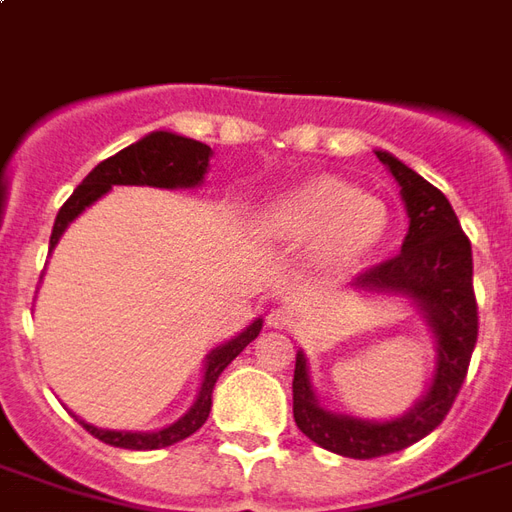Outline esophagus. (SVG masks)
<instances>
[{
	"label": "esophagus",
	"instance_id": "34e87169",
	"mask_svg": "<svg viewBox=\"0 0 512 512\" xmlns=\"http://www.w3.org/2000/svg\"><path fill=\"white\" fill-rule=\"evenodd\" d=\"M268 326L271 329H290L293 326V315L288 310H271L268 312Z\"/></svg>",
	"mask_w": 512,
	"mask_h": 512
}]
</instances>
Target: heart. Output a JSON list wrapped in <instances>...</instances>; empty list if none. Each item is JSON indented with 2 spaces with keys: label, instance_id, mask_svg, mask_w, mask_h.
Masks as SVG:
<instances>
[{
  "label": "heart",
  "instance_id": "b5f03b06",
  "mask_svg": "<svg viewBox=\"0 0 512 512\" xmlns=\"http://www.w3.org/2000/svg\"><path fill=\"white\" fill-rule=\"evenodd\" d=\"M260 227L288 246H312L323 274L345 277L384 246L389 208L356 183L315 175L268 202Z\"/></svg>",
  "mask_w": 512,
  "mask_h": 512
}]
</instances>
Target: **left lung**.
<instances>
[{"mask_svg": "<svg viewBox=\"0 0 512 512\" xmlns=\"http://www.w3.org/2000/svg\"><path fill=\"white\" fill-rule=\"evenodd\" d=\"M376 156L400 186L408 213V235L400 255L367 268L356 277L354 288L414 301L436 337V370L428 392L403 417L370 422L326 411L312 392L307 359L301 351L296 354V425L323 450L359 461L406 450L439 428L461 392L480 329L472 285V244L461 230L450 200L392 153L376 150Z\"/></svg>", "mask_w": 512, "mask_h": 512, "instance_id": "1", "label": "left lung"}]
</instances>
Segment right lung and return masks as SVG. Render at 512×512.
<instances>
[{
    "mask_svg": "<svg viewBox=\"0 0 512 512\" xmlns=\"http://www.w3.org/2000/svg\"><path fill=\"white\" fill-rule=\"evenodd\" d=\"M211 147L202 145L197 139L189 136L172 134V131H153V134L142 136L134 145L123 147L120 153L112 158L101 161L98 167L87 175V178L76 186L68 202L62 205L57 213V222L51 230L49 252L57 246L60 235L65 227L79 216V213L93 205L98 197H104L112 186H156V189H194L200 186L205 172H208V161H211ZM263 329V318H257L252 326H246L244 332L233 337L230 343L213 348L205 362V376H202L200 395L194 400V406L167 428L153 430V433H134V430H104L82 422L84 430H90L95 439L112 447H123V450H158V447H169L178 441L189 439L194 430L205 425V419L211 414V395L216 378L222 376V370L235 356L244 351L246 345L255 340Z\"/></svg>",
    "mask_w": 512,
    "mask_h": 512,
    "instance_id": "1",
    "label": "right lung"
}]
</instances>
